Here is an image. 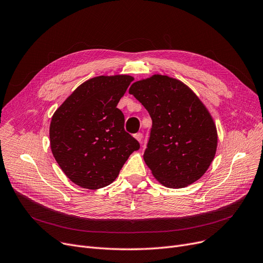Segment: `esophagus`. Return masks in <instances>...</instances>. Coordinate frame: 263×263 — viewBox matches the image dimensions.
<instances>
[{
    "label": "esophagus",
    "instance_id": "obj_1",
    "mask_svg": "<svg viewBox=\"0 0 263 263\" xmlns=\"http://www.w3.org/2000/svg\"><path fill=\"white\" fill-rule=\"evenodd\" d=\"M134 137L137 139L139 142H141L142 141V134L141 133H137V134H135L134 135Z\"/></svg>",
    "mask_w": 263,
    "mask_h": 263
}]
</instances>
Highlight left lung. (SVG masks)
I'll return each instance as SVG.
<instances>
[{
    "label": "left lung",
    "mask_w": 263,
    "mask_h": 263,
    "mask_svg": "<svg viewBox=\"0 0 263 263\" xmlns=\"http://www.w3.org/2000/svg\"><path fill=\"white\" fill-rule=\"evenodd\" d=\"M129 93L152 119L143 159L153 176L172 189L198 180L214 160L218 140L201 100L182 82L159 74L135 82Z\"/></svg>",
    "instance_id": "8db88e82"
}]
</instances>
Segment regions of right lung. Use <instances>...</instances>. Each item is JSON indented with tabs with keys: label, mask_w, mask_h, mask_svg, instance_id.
I'll use <instances>...</instances> for the list:
<instances>
[{
	"label": "right lung",
	"mask_w": 263,
	"mask_h": 263,
	"mask_svg": "<svg viewBox=\"0 0 263 263\" xmlns=\"http://www.w3.org/2000/svg\"><path fill=\"white\" fill-rule=\"evenodd\" d=\"M134 79L97 77L80 85L52 115V155L69 179L96 190L112 183L139 142L125 132L117 108Z\"/></svg>",
	"instance_id": "right-lung-1"
}]
</instances>
